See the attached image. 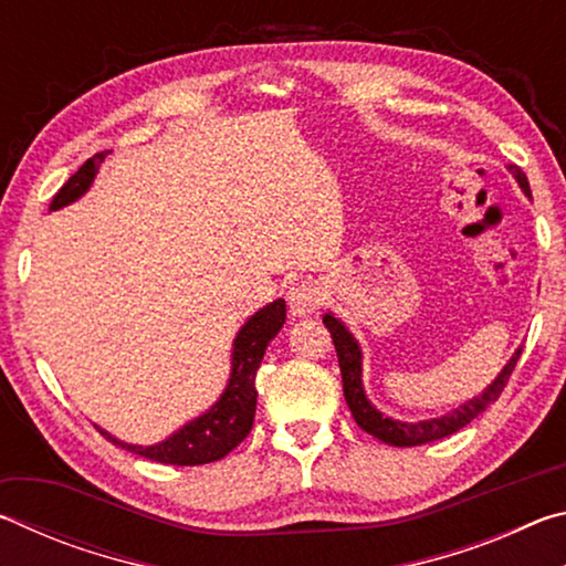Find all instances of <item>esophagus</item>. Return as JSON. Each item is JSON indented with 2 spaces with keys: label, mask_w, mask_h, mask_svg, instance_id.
Masks as SVG:
<instances>
[{
  "label": "esophagus",
  "mask_w": 566,
  "mask_h": 566,
  "mask_svg": "<svg viewBox=\"0 0 566 566\" xmlns=\"http://www.w3.org/2000/svg\"><path fill=\"white\" fill-rule=\"evenodd\" d=\"M324 300V292L317 282L306 280L296 282L286 292V304H290L292 317H304V314H312Z\"/></svg>",
  "instance_id": "1"
}]
</instances>
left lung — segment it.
<instances>
[{
    "label": "left lung",
    "instance_id": "1",
    "mask_svg": "<svg viewBox=\"0 0 566 566\" xmlns=\"http://www.w3.org/2000/svg\"><path fill=\"white\" fill-rule=\"evenodd\" d=\"M510 171L514 175V179L520 181L524 195L532 199V189H530V181H526V177H524V171L516 165H512ZM322 322H324V327L329 329L334 349H337L344 399H347L354 421H357L364 432L377 437L379 442L391 444V447H417V444L434 442V439H444L449 434L459 432V429L467 427L469 421L482 415V411L490 407L492 401L500 399V395L506 387V381H510L512 371L516 367V361H520V354H522V349H516L512 354V359L504 364V369L496 375V379L482 391V395L469 399L467 405H459L457 409L449 411V415L437 417V419H427V421H397V419L381 415L377 407H371V401L367 399V395H364L359 342L352 337V332L344 327L342 319L334 317L332 312L324 314Z\"/></svg>",
    "mask_w": 566,
    "mask_h": 566
}]
</instances>
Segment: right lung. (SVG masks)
Returning a JSON list of instances; mask_svg holds the SVG:
<instances>
[{"label":"right lung","instance_id":"obj_1","mask_svg":"<svg viewBox=\"0 0 566 566\" xmlns=\"http://www.w3.org/2000/svg\"><path fill=\"white\" fill-rule=\"evenodd\" d=\"M99 161H104V151L84 161V165L76 169L70 179H66V185L54 195L50 212L76 202V199L92 187ZM284 319H286L284 300L270 302L247 319V324L239 329L234 339L232 375H229L222 397H219L214 405L205 411V415L187 421L179 432L167 437L165 442L149 444V447L127 444L122 442V439L112 437L109 432H104V429L99 427L97 429L117 447L129 449L134 454L151 459V462H161V464L197 467V464H209L227 457L249 432H252L254 411H256V389H254L256 369H260V364L264 359L266 344L276 337V332L282 329Z\"/></svg>","mask_w":566,"mask_h":566}]
</instances>
